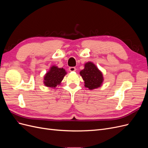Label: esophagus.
<instances>
[{"instance_id":"obj_1","label":"esophagus","mask_w":148,"mask_h":148,"mask_svg":"<svg viewBox=\"0 0 148 148\" xmlns=\"http://www.w3.org/2000/svg\"><path fill=\"white\" fill-rule=\"evenodd\" d=\"M69 70H70V71H76V68H75V67H74V66L70 67V68H69Z\"/></svg>"}]
</instances>
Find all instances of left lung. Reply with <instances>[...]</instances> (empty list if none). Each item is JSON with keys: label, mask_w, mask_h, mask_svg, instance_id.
<instances>
[{"label": "left lung", "mask_w": 148, "mask_h": 148, "mask_svg": "<svg viewBox=\"0 0 148 148\" xmlns=\"http://www.w3.org/2000/svg\"><path fill=\"white\" fill-rule=\"evenodd\" d=\"M79 73L84 81V86L90 90L100 87L104 80L101 71L91 62L84 64V69Z\"/></svg>", "instance_id": "1"}]
</instances>
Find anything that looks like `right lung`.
<instances>
[{"mask_svg": "<svg viewBox=\"0 0 148 148\" xmlns=\"http://www.w3.org/2000/svg\"><path fill=\"white\" fill-rule=\"evenodd\" d=\"M66 74L65 69L58 68L56 66H52L44 77V84L50 88H56L59 85Z\"/></svg>", "mask_w": 148, "mask_h": 148, "instance_id": "add662e5", "label": "right lung"}]
</instances>
